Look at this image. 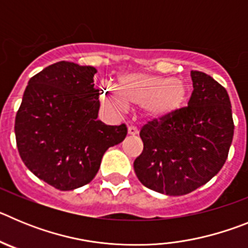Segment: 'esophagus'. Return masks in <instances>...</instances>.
<instances>
[{
    "label": "esophagus",
    "mask_w": 248,
    "mask_h": 248,
    "mask_svg": "<svg viewBox=\"0 0 248 248\" xmlns=\"http://www.w3.org/2000/svg\"><path fill=\"white\" fill-rule=\"evenodd\" d=\"M128 134L129 135H138L139 134V130H138V128H135V126H129Z\"/></svg>",
    "instance_id": "34e87169"
}]
</instances>
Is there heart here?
Masks as SVG:
<instances>
[{
	"mask_svg": "<svg viewBox=\"0 0 248 248\" xmlns=\"http://www.w3.org/2000/svg\"><path fill=\"white\" fill-rule=\"evenodd\" d=\"M102 100L114 111L140 107L150 122H163L175 115L187 99V87L180 78L146 73H125L118 77L117 89L103 87Z\"/></svg>",
	"mask_w": 248,
	"mask_h": 248,
	"instance_id": "heart-1",
	"label": "heart"
}]
</instances>
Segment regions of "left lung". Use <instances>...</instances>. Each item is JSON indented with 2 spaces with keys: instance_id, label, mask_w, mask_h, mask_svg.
<instances>
[{
  "instance_id": "obj_1",
  "label": "left lung",
  "mask_w": 248,
  "mask_h": 248,
  "mask_svg": "<svg viewBox=\"0 0 248 248\" xmlns=\"http://www.w3.org/2000/svg\"><path fill=\"white\" fill-rule=\"evenodd\" d=\"M187 107L163 122H149L134 171L144 186L181 196L205 185L223 166L233 138L231 102L212 77L191 71Z\"/></svg>"
}]
</instances>
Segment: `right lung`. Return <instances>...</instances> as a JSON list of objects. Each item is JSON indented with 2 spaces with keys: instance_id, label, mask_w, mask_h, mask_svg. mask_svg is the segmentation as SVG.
<instances>
[{
  "instance_id": "right-lung-1",
  "label": "right lung",
  "mask_w": 248,
  "mask_h": 248,
  "mask_svg": "<svg viewBox=\"0 0 248 248\" xmlns=\"http://www.w3.org/2000/svg\"><path fill=\"white\" fill-rule=\"evenodd\" d=\"M97 69L57 62L33 76L15 122L22 161L38 179L61 191L91 183L110 146L126 137V126L98 120Z\"/></svg>"
}]
</instances>
